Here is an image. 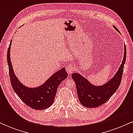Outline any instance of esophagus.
<instances>
[{"label":"esophagus","instance_id":"34e87169","mask_svg":"<svg viewBox=\"0 0 133 133\" xmlns=\"http://www.w3.org/2000/svg\"><path fill=\"white\" fill-rule=\"evenodd\" d=\"M66 71L68 73V74H71V73H72L74 71V70H75V68H74V66L73 65H68V66L66 67Z\"/></svg>","mask_w":133,"mask_h":133}]
</instances>
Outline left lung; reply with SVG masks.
Returning a JSON list of instances; mask_svg holds the SVG:
<instances>
[{
    "label": "left lung",
    "instance_id": "8db88e82",
    "mask_svg": "<svg viewBox=\"0 0 133 133\" xmlns=\"http://www.w3.org/2000/svg\"><path fill=\"white\" fill-rule=\"evenodd\" d=\"M114 29L118 31L116 27ZM126 58V48L124 44V53L123 61L118 71L112 78L102 86H94L79 73H73L72 78L75 82L79 101L86 108H97L106 103L117 91L123 76Z\"/></svg>",
    "mask_w": 133,
    "mask_h": 133
}]
</instances>
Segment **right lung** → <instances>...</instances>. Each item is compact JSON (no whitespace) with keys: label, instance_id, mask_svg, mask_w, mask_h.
<instances>
[{"label":"right lung","instance_id":"add662e5","mask_svg":"<svg viewBox=\"0 0 133 133\" xmlns=\"http://www.w3.org/2000/svg\"><path fill=\"white\" fill-rule=\"evenodd\" d=\"M11 44L12 41L7 51V58L10 83L14 91L25 104L32 109L36 110L47 109L52 104L59 85L68 77L65 68L56 72L41 86L28 88L19 81L14 71L10 57Z\"/></svg>","mask_w":133,"mask_h":133}]
</instances>
